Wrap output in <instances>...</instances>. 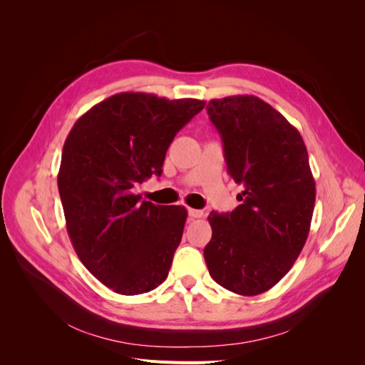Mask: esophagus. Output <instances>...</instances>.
<instances>
[{
  "instance_id": "esophagus-1",
  "label": "esophagus",
  "mask_w": 365,
  "mask_h": 365,
  "mask_svg": "<svg viewBox=\"0 0 365 365\" xmlns=\"http://www.w3.org/2000/svg\"><path fill=\"white\" fill-rule=\"evenodd\" d=\"M189 216L192 219H197V217H202L204 212L202 210H196V208H189Z\"/></svg>"
}]
</instances>
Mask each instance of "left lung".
<instances>
[{
  "label": "left lung",
  "instance_id": "left-lung-1",
  "mask_svg": "<svg viewBox=\"0 0 365 365\" xmlns=\"http://www.w3.org/2000/svg\"><path fill=\"white\" fill-rule=\"evenodd\" d=\"M207 113L224 141L227 172L244 192L231 213H210L204 259L225 289L259 295L292 268L311 230L315 180L307 149L300 132L256 96L215 98Z\"/></svg>",
  "mask_w": 365,
  "mask_h": 365
}]
</instances>
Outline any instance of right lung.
I'll use <instances>...</instances> for the list:
<instances>
[{"mask_svg":"<svg viewBox=\"0 0 365 365\" xmlns=\"http://www.w3.org/2000/svg\"><path fill=\"white\" fill-rule=\"evenodd\" d=\"M204 106L118 93L86 111L63 143L58 187L73 248L117 294L149 292L168 279L187 210L141 201L134 189L161 175L176 132Z\"/></svg>","mask_w":365,"mask_h":365,"instance_id":"1","label":"right lung"}]
</instances>
